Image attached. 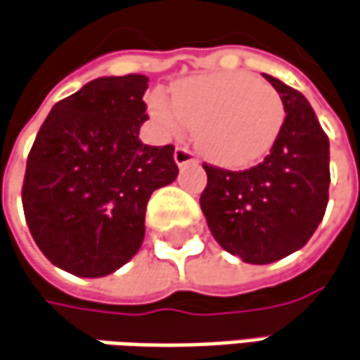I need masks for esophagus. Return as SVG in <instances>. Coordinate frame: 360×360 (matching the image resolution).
<instances>
[{
  "label": "esophagus",
  "instance_id": "obj_1",
  "mask_svg": "<svg viewBox=\"0 0 360 360\" xmlns=\"http://www.w3.org/2000/svg\"><path fill=\"white\" fill-rule=\"evenodd\" d=\"M173 159H175V163L179 165V167H185V165L195 163L197 161L195 155L187 149V147H177V149H175V153H173Z\"/></svg>",
  "mask_w": 360,
  "mask_h": 360
}]
</instances>
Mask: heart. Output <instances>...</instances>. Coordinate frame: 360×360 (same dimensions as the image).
<instances>
[{"mask_svg": "<svg viewBox=\"0 0 360 360\" xmlns=\"http://www.w3.org/2000/svg\"><path fill=\"white\" fill-rule=\"evenodd\" d=\"M149 112L167 136L193 129L201 153L213 163L233 169L264 159L286 118L276 88L245 72L181 80L173 88V102L159 92L150 96Z\"/></svg>", "mask_w": 360, "mask_h": 360, "instance_id": "b5f03b06", "label": "heart"}]
</instances>
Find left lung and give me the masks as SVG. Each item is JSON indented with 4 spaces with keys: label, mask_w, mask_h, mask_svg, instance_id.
Returning a JSON list of instances; mask_svg holds the SVG:
<instances>
[{
    "label": "left lung",
    "mask_w": 360,
    "mask_h": 360,
    "mask_svg": "<svg viewBox=\"0 0 360 360\" xmlns=\"http://www.w3.org/2000/svg\"><path fill=\"white\" fill-rule=\"evenodd\" d=\"M286 108L270 155L245 171L203 165L207 187L201 211L210 231L231 256L272 264L300 250L324 217L330 185L328 136L304 96L264 74Z\"/></svg>",
    "instance_id": "left-lung-1"
}]
</instances>
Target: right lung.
Returning a JSON list of instances; mask_svg holds the SVG:
<instances>
[{"label":"right lung","instance_id":"1","mask_svg":"<svg viewBox=\"0 0 360 360\" xmlns=\"http://www.w3.org/2000/svg\"><path fill=\"white\" fill-rule=\"evenodd\" d=\"M143 74L102 76L56 102L25 165L30 233L54 266L80 278L117 272L141 250L150 193L177 179L173 145L139 139Z\"/></svg>","mask_w":360,"mask_h":360}]
</instances>
